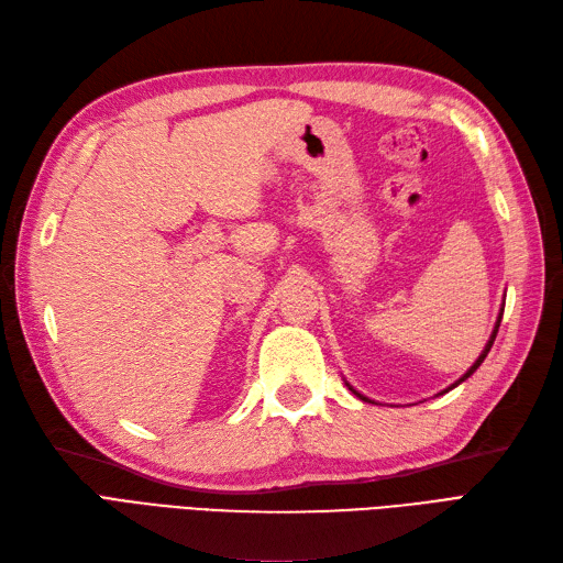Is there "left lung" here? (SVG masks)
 Here are the masks:
<instances>
[{"mask_svg": "<svg viewBox=\"0 0 563 563\" xmlns=\"http://www.w3.org/2000/svg\"><path fill=\"white\" fill-rule=\"evenodd\" d=\"M503 310H505V302H503V308H500V312H498V319H496V327H493V331H490V338H488V343L484 345L482 354H479V356H476V362H474V364H472V366H470V368H467V371L463 373V376H460V378H457V380H455L453 385H449L446 389H441V391H439V395H446V391H451V389H453V387H457L460 383H465V380H467V378L472 376V373H474L476 368H479V366L484 364V360H486V354H488V352H490V347H493V340H496V335H498V329H500V319H503ZM345 385L350 387V391H352V395H356V397H360L362 401H371L368 397H364V395H362V391H356V389H354V387H352V385H350L347 380H345ZM371 404H376V401H371Z\"/></svg>", "mask_w": 563, "mask_h": 563, "instance_id": "obj_1", "label": "left lung"}]
</instances>
